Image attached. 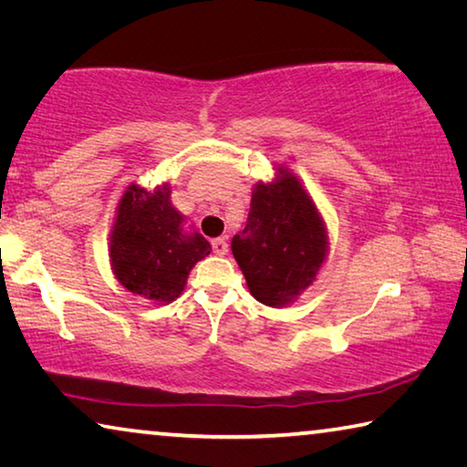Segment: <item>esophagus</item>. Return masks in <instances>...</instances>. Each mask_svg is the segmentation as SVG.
<instances>
[{
  "label": "esophagus",
  "mask_w": 467,
  "mask_h": 467,
  "mask_svg": "<svg viewBox=\"0 0 467 467\" xmlns=\"http://www.w3.org/2000/svg\"><path fill=\"white\" fill-rule=\"evenodd\" d=\"M212 251H214L216 255H226V253H228V243L224 239L212 241Z\"/></svg>",
  "instance_id": "obj_1"
}]
</instances>
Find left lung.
<instances>
[{
    "instance_id": "8db88e82",
    "label": "left lung",
    "mask_w": 467,
    "mask_h": 467,
    "mask_svg": "<svg viewBox=\"0 0 467 467\" xmlns=\"http://www.w3.org/2000/svg\"><path fill=\"white\" fill-rule=\"evenodd\" d=\"M272 181H257L247 226L231 249L251 296L282 309L313 286L329 251L327 226L317 203L290 169L275 164Z\"/></svg>"
}]
</instances>
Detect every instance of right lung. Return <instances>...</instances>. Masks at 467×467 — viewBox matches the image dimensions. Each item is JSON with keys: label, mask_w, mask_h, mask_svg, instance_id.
I'll return each instance as SVG.
<instances>
[{"label": "right lung", "mask_w": 467, "mask_h": 467, "mask_svg": "<svg viewBox=\"0 0 467 467\" xmlns=\"http://www.w3.org/2000/svg\"><path fill=\"white\" fill-rule=\"evenodd\" d=\"M210 251L212 244L187 228L185 216L171 203V183L128 185L109 234L110 270L123 288L167 305L181 296L189 272Z\"/></svg>", "instance_id": "add662e5"}]
</instances>
